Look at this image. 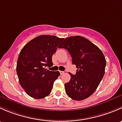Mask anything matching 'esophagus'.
<instances>
[{
  "label": "esophagus",
  "instance_id": "esophagus-1",
  "mask_svg": "<svg viewBox=\"0 0 122 122\" xmlns=\"http://www.w3.org/2000/svg\"><path fill=\"white\" fill-rule=\"evenodd\" d=\"M60 74L61 75H63L65 73L64 71H60Z\"/></svg>",
  "mask_w": 122,
  "mask_h": 122
}]
</instances>
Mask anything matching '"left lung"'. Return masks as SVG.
Masks as SVG:
<instances>
[{"label": "left lung", "mask_w": 122, "mask_h": 122, "mask_svg": "<svg viewBox=\"0 0 122 122\" xmlns=\"http://www.w3.org/2000/svg\"><path fill=\"white\" fill-rule=\"evenodd\" d=\"M59 48H65L72 57L77 70L64 84L66 94L74 100H83L96 91L105 72L106 61L102 51L94 44L80 36L67 38Z\"/></svg>", "instance_id": "8db88e82"}]
</instances>
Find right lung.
<instances>
[{
    "label": "right lung",
    "mask_w": 122,
    "mask_h": 122,
    "mask_svg": "<svg viewBox=\"0 0 122 122\" xmlns=\"http://www.w3.org/2000/svg\"><path fill=\"white\" fill-rule=\"evenodd\" d=\"M64 38L53 35H40L27 43L20 52L16 72L20 86L28 95L43 99L51 93L59 71L46 70L52 67V56Z\"/></svg>",
    "instance_id": "obj_1"
}]
</instances>
